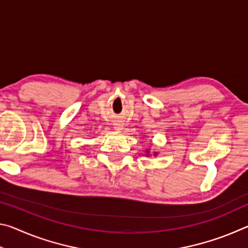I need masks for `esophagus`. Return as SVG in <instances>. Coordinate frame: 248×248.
Masks as SVG:
<instances>
[{"label":"esophagus","mask_w":248,"mask_h":248,"mask_svg":"<svg viewBox=\"0 0 248 248\" xmlns=\"http://www.w3.org/2000/svg\"><path fill=\"white\" fill-rule=\"evenodd\" d=\"M114 125H115V127H114L115 130H121V129H123V124H121L119 121H117L116 124H114Z\"/></svg>","instance_id":"1"}]
</instances>
